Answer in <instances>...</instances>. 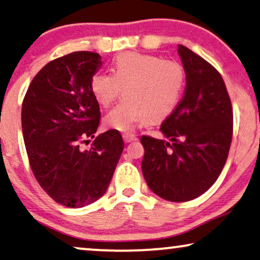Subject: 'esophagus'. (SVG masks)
Wrapping results in <instances>:
<instances>
[{
	"label": "esophagus",
	"instance_id": "1",
	"mask_svg": "<svg viewBox=\"0 0 260 260\" xmlns=\"http://www.w3.org/2000/svg\"><path fill=\"white\" fill-rule=\"evenodd\" d=\"M122 139L123 141L126 142V144H128V142H132L134 140H137V137H135L134 134H131V133H125L122 135Z\"/></svg>",
	"mask_w": 260,
	"mask_h": 260
}]
</instances>
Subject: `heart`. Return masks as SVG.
<instances>
[{"label":"heart","instance_id":"obj_1","mask_svg":"<svg viewBox=\"0 0 260 260\" xmlns=\"http://www.w3.org/2000/svg\"><path fill=\"white\" fill-rule=\"evenodd\" d=\"M186 85L185 69L178 61L134 52L113 61L111 73L98 72L90 79V92L102 107L122 93L125 99L106 114L109 129L129 133L138 123L161 121L178 107Z\"/></svg>","mask_w":260,"mask_h":260}]
</instances>
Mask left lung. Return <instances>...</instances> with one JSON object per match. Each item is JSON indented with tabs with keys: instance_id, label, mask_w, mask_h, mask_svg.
<instances>
[{
	"instance_id": "obj_1",
	"label": "left lung",
	"mask_w": 260,
	"mask_h": 260,
	"mask_svg": "<svg viewBox=\"0 0 260 260\" xmlns=\"http://www.w3.org/2000/svg\"><path fill=\"white\" fill-rule=\"evenodd\" d=\"M178 53L186 73L184 96L160 131L170 141L142 135V174L160 198L184 203L217 180L228 159L233 113L221 75L187 47Z\"/></svg>"
}]
</instances>
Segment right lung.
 I'll return each instance as SVG.
<instances>
[{
	"label": "right lung",
	"instance_id": "add662e5",
	"mask_svg": "<svg viewBox=\"0 0 260 260\" xmlns=\"http://www.w3.org/2000/svg\"><path fill=\"white\" fill-rule=\"evenodd\" d=\"M101 64V56L92 52L55 58L35 75L22 104V133L32 173L50 198L67 207L101 198L123 151L121 134L113 129L98 135L90 149L80 148L100 123L89 85Z\"/></svg>",
	"mask_w": 260,
	"mask_h": 260
}]
</instances>
